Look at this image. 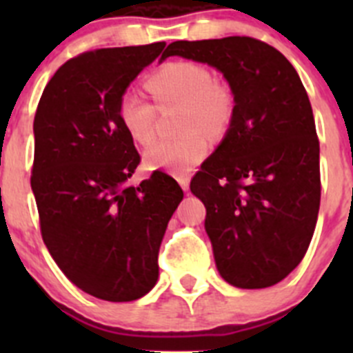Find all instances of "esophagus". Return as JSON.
<instances>
[{"label": "esophagus", "mask_w": 353, "mask_h": 353, "mask_svg": "<svg viewBox=\"0 0 353 353\" xmlns=\"http://www.w3.org/2000/svg\"><path fill=\"white\" fill-rule=\"evenodd\" d=\"M179 183H180V187H182L183 191H187V189H189V183H191V176H189V174H180Z\"/></svg>", "instance_id": "1"}]
</instances>
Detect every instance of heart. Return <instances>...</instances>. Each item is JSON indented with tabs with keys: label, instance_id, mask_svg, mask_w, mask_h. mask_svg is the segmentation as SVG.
<instances>
[{
	"label": "heart",
	"instance_id": "1",
	"mask_svg": "<svg viewBox=\"0 0 353 353\" xmlns=\"http://www.w3.org/2000/svg\"><path fill=\"white\" fill-rule=\"evenodd\" d=\"M146 88L157 108L182 105L179 138L155 143L145 152L150 170L183 174L210 154L212 138H221L235 117V93L224 81L214 79L210 68L198 61H171L150 74ZM157 108L136 92H125L118 102V120L139 145L155 139Z\"/></svg>",
	"mask_w": 353,
	"mask_h": 353
}]
</instances>
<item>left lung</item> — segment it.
<instances>
[{
    "instance_id": "8db88e82",
    "label": "left lung",
    "mask_w": 353,
    "mask_h": 353,
    "mask_svg": "<svg viewBox=\"0 0 353 353\" xmlns=\"http://www.w3.org/2000/svg\"><path fill=\"white\" fill-rule=\"evenodd\" d=\"M168 56L215 67L235 93L232 125L191 180L217 270L236 288L276 285L304 258L320 210V143L301 77L251 37L179 40Z\"/></svg>"
}]
</instances>
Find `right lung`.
Here are the masks:
<instances>
[{
	"mask_svg": "<svg viewBox=\"0 0 353 353\" xmlns=\"http://www.w3.org/2000/svg\"><path fill=\"white\" fill-rule=\"evenodd\" d=\"M166 43L86 51L61 65L33 121L31 189L52 260L77 288L130 302L154 288L159 248L183 198L170 174L127 180L141 162L118 102Z\"/></svg>",
	"mask_w": 353,
	"mask_h": 353,
	"instance_id": "right-lung-1",
	"label": "right lung"
}]
</instances>
